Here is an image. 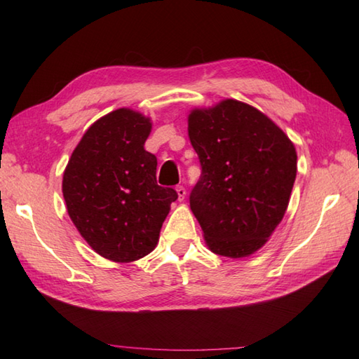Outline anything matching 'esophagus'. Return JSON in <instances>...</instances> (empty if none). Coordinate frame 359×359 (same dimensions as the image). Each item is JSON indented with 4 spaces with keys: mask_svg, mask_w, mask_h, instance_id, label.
<instances>
[{
    "mask_svg": "<svg viewBox=\"0 0 359 359\" xmlns=\"http://www.w3.org/2000/svg\"><path fill=\"white\" fill-rule=\"evenodd\" d=\"M175 193H177V199L182 202L187 196V189L184 187H177V188H175Z\"/></svg>",
    "mask_w": 359,
    "mask_h": 359,
    "instance_id": "1",
    "label": "esophagus"
}]
</instances>
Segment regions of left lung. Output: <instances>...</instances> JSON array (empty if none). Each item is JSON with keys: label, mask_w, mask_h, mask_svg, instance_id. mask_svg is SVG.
I'll return each mask as SVG.
<instances>
[{"label": "left lung", "mask_w": 359, "mask_h": 359, "mask_svg": "<svg viewBox=\"0 0 359 359\" xmlns=\"http://www.w3.org/2000/svg\"><path fill=\"white\" fill-rule=\"evenodd\" d=\"M202 174L189 196L207 247L219 256L255 255L284 217L297 170L288 135L255 106L233 98L188 114Z\"/></svg>", "instance_id": "left-lung-1"}]
</instances>
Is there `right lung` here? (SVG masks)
Listing matches in <instances>:
<instances>
[{
  "mask_svg": "<svg viewBox=\"0 0 359 359\" xmlns=\"http://www.w3.org/2000/svg\"><path fill=\"white\" fill-rule=\"evenodd\" d=\"M152 121L120 108L88 128L63 172L67 215L95 253L112 262L139 261L156 248L172 188L157 185V158L144 149Z\"/></svg>",
  "mask_w": 359,
  "mask_h": 359,
  "instance_id": "obj_1",
  "label": "right lung"
}]
</instances>
